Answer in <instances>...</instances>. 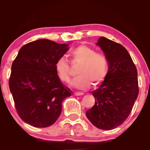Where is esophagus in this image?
Returning <instances> with one entry per match:
<instances>
[{
    "instance_id": "obj_1",
    "label": "esophagus",
    "mask_w": 150,
    "mask_h": 150,
    "mask_svg": "<svg viewBox=\"0 0 150 150\" xmlns=\"http://www.w3.org/2000/svg\"><path fill=\"white\" fill-rule=\"evenodd\" d=\"M83 93L82 92H75V96H81V95H83Z\"/></svg>"
}]
</instances>
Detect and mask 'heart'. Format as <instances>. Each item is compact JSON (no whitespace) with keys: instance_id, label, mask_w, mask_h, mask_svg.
<instances>
[{"instance_id":"obj_1","label":"heart","mask_w":150,"mask_h":150,"mask_svg":"<svg viewBox=\"0 0 150 150\" xmlns=\"http://www.w3.org/2000/svg\"><path fill=\"white\" fill-rule=\"evenodd\" d=\"M72 64H79L76 73L78 75L72 81L71 85L80 89H88L92 85H97L104 80L108 72V60L104 54L96 53L89 46L81 45L70 51ZM58 78L63 82L70 80V64L64 58H60L55 64Z\"/></svg>"}]
</instances>
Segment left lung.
Returning a JSON list of instances; mask_svg holds the SVG:
<instances>
[{
  "mask_svg": "<svg viewBox=\"0 0 150 150\" xmlns=\"http://www.w3.org/2000/svg\"><path fill=\"white\" fill-rule=\"evenodd\" d=\"M97 44L107 58L108 70L103 83L92 92L95 103L86 111V116L97 128L112 130L127 119L137 99V71L121 44L104 37L99 38Z\"/></svg>",
  "mask_w": 150,
  "mask_h": 150,
  "instance_id": "left-lung-1",
  "label": "left lung"
}]
</instances>
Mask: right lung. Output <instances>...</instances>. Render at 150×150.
I'll list each match as a JSON object with an SVG mask.
<instances>
[{"mask_svg": "<svg viewBox=\"0 0 150 150\" xmlns=\"http://www.w3.org/2000/svg\"><path fill=\"white\" fill-rule=\"evenodd\" d=\"M68 44L39 39L24 45L12 64L10 90L19 116L37 128L53 125L71 90L58 78L55 64L68 51Z\"/></svg>", "mask_w": 150, "mask_h": 150, "instance_id": "add662e5", "label": "right lung"}]
</instances>
